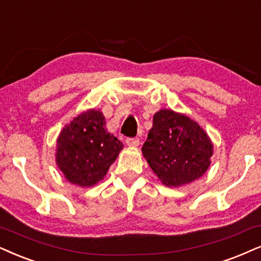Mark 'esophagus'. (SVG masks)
<instances>
[{"mask_svg":"<svg viewBox=\"0 0 261 261\" xmlns=\"http://www.w3.org/2000/svg\"><path fill=\"white\" fill-rule=\"evenodd\" d=\"M125 143H126L127 147H138L140 140H138V138H127V140L125 141Z\"/></svg>","mask_w":261,"mask_h":261,"instance_id":"obj_1","label":"esophagus"}]
</instances>
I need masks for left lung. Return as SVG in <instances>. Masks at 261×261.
I'll list each match as a JSON object with an SVG mask.
<instances>
[{
	"instance_id": "obj_1",
	"label": "left lung",
	"mask_w": 261,
	"mask_h": 261,
	"mask_svg": "<svg viewBox=\"0 0 261 261\" xmlns=\"http://www.w3.org/2000/svg\"><path fill=\"white\" fill-rule=\"evenodd\" d=\"M142 153L164 186L177 188L199 179L208 170L213 143L195 120L160 110L154 114Z\"/></svg>"
}]
</instances>
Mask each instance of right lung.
<instances>
[{
  "label": "right lung",
  "mask_w": 261,
  "mask_h": 261,
  "mask_svg": "<svg viewBox=\"0 0 261 261\" xmlns=\"http://www.w3.org/2000/svg\"><path fill=\"white\" fill-rule=\"evenodd\" d=\"M123 148L124 144L107 131L103 113L90 108L59 134L55 161L68 182L90 188L103 179Z\"/></svg>",
  "instance_id": "add662e5"
}]
</instances>
